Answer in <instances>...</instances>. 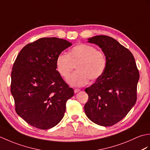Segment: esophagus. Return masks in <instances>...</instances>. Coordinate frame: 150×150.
<instances>
[{"label":"esophagus","instance_id":"1","mask_svg":"<svg viewBox=\"0 0 150 150\" xmlns=\"http://www.w3.org/2000/svg\"><path fill=\"white\" fill-rule=\"evenodd\" d=\"M80 91H81L80 89H78V88H75V89H74V92H75V93H77V92Z\"/></svg>","mask_w":150,"mask_h":150}]
</instances>
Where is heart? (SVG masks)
<instances>
[{
	"instance_id": "obj_1",
	"label": "heart",
	"mask_w": 150,
	"mask_h": 150,
	"mask_svg": "<svg viewBox=\"0 0 150 150\" xmlns=\"http://www.w3.org/2000/svg\"><path fill=\"white\" fill-rule=\"evenodd\" d=\"M56 69L64 79L68 77L74 66L77 71L68 79L73 86H82L89 79L94 81L104 74L107 66V58L101 50L88 44H79L69 51L68 55L60 53L56 59Z\"/></svg>"
}]
</instances>
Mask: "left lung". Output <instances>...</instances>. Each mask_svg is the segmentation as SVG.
I'll return each mask as SVG.
<instances>
[{
    "label": "left lung",
    "instance_id": "left-lung-1",
    "mask_svg": "<svg viewBox=\"0 0 150 150\" xmlns=\"http://www.w3.org/2000/svg\"><path fill=\"white\" fill-rule=\"evenodd\" d=\"M88 42L102 49L107 66L104 74L85 89L89 97L85 113L98 125L113 126L125 117L136 103L139 70L130 51L113 38L97 35Z\"/></svg>",
    "mask_w": 150,
    "mask_h": 150
}]
</instances>
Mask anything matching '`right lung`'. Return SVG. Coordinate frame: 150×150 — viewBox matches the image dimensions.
<instances>
[{
	"label": "right lung",
	"instance_id": "right-lung-1",
	"mask_svg": "<svg viewBox=\"0 0 150 150\" xmlns=\"http://www.w3.org/2000/svg\"><path fill=\"white\" fill-rule=\"evenodd\" d=\"M72 44L56 37L41 38L19 52L11 71L15 111L31 126L52 128L62 120L74 91L56 69V59Z\"/></svg>",
	"mask_w": 150,
	"mask_h": 150
}]
</instances>
